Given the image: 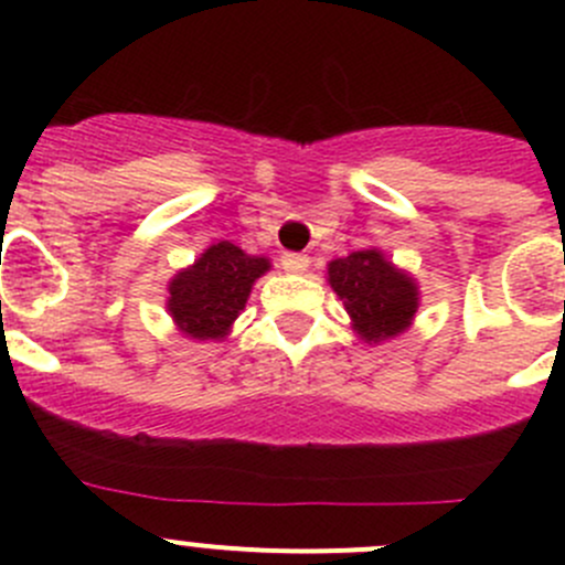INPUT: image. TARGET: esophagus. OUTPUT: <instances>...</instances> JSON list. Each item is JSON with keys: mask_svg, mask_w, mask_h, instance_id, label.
<instances>
[{"mask_svg": "<svg viewBox=\"0 0 565 565\" xmlns=\"http://www.w3.org/2000/svg\"><path fill=\"white\" fill-rule=\"evenodd\" d=\"M309 256L306 254H284L281 256V267L287 273H306L309 270Z\"/></svg>", "mask_w": 565, "mask_h": 565, "instance_id": "obj_1", "label": "esophagus"}]
</instances>
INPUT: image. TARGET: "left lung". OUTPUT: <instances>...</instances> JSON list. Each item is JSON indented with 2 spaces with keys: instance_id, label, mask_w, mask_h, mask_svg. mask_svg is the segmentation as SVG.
Masks as SVG:
<instances>
[{
  "instance_id": "obj_1",
  "label": "left lung",
  "mask_w": 565,
  "mask_h": 565,
  "mask_svg": "<svg viewBox=\"0 0 565 565\" xmlns=\"http://www.w3.org/2000/svg\"><path fill=\"white\" fill-rule=\"evenodd\" d=\"M328 281L366 341L402 333L418 309V287L380 250H355L328 265Z\"/></svg>"
}]
</instances>
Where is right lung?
Here are the masks:
<instances>
[{"label": "right lung", "instance_id": "obj_1", "mask_svg": "<svg viewBox=\"0 0 565 565\" xmlns=\"http://www.w3.org/2000/svg\"><path fill=\"white\" fill-rule=\"evenodd\" d=\"M267 267L265 256H248L230 241L215 243L169 284V315L193 339H221L246 309L250 284Z\"/></svg>", "mask_w": 565, "mask_h": 565}]
</instances>
